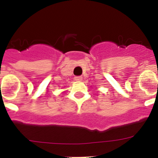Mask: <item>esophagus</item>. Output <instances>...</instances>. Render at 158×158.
Returning <instances> with one entry per match:
<instances>
[{
  "label": "esophagus",
  "instance_id": "esophagus-1",
  "mask_svg": "<svg viewBox=\"0 0 158 158\" xmlns=\"http://www.w3.org/2000/svg\"><path fill=\"white\" fill-rule=\"evenodd\" d=\"M75 81H81L82 80V77L81 76H76L74 77Z\"/></svg>",
  "mask_w": 158,
  "mask_h": 158
}]
</instances>
